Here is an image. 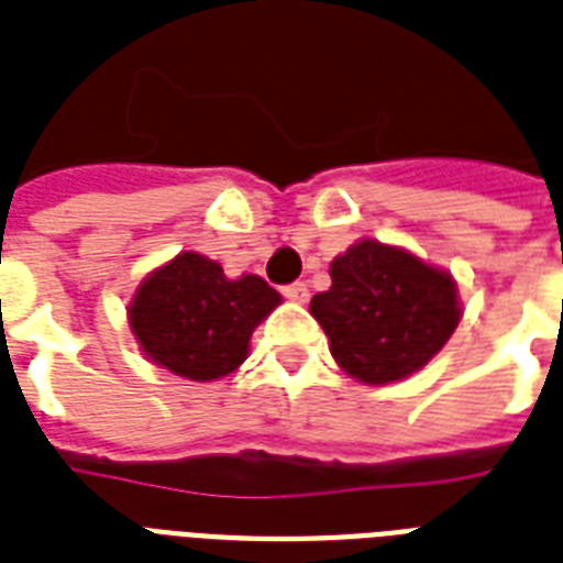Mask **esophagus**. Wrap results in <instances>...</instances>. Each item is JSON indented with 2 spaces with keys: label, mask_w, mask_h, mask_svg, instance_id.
<instances>
[{
  "label": "esophagus",
  "mask_w": 563,
  "mask_h": 563,
  "mask_svg": "<svg viewBox=\"0 0 563 563\" xmlns=\"http://www.w3.org/2000/svg\"><path fill=\"white\" fill-rule=\"evenodd\" d=\"M283 295H286L289 300H295V303H307L309 300L307 283H291V286H286V289H283Z\"/></svg>",
  "instance_id": "34e87169"
}]
</instances>
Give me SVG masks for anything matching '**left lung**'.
Here are the masks:
<instances>
[{
    "label": "left lung",
    "instance_id": "left-lung-1",
    "mask_svg": "<svg viewBox=\"0 0 563 563\" xmlns=\"http://www.w3.org/2000/svg\"><path fill=\"white\" fill-rule=\"evenodd\" d=\"M330 277L333 286L318 291L309 312L339 368L365 385L420 371L462 321L453 274L406 247L360 239L330 263Z\"/></svg>",
    "mask_w": 563,
    "mask_h": 563
}]
</instances>
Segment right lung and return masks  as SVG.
<instances>
[{
  "instance_id": "1",
  "label": "right lung",
  "mask_w": 563,
  "mask_h": 563,
  "mask_svg": "<svg viewBox=\"0 0 563 563\" xmlns=\"http://www.w3.org/2000/svg\"><path fill=\"white\" fill-rule=\"evenodd\" d=\"M280 303V291L263 277L230 280L216 260L180 251L136 286L128 324L154 365L212 383L247 360L251 333Z\"/></svg>"
}]
</instances>
